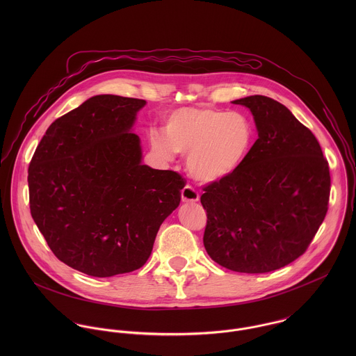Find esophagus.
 I'll return each mask as SVG.
<instances>
[{
    "label": "esophagus",
    "instance_id": "esophagus-1",
    "mask_svg": "<svg viewBox=\"0 0 356 356\" xmlns=\"http://www.w3.org/2000/svg\"><path fill=\"white\" fill-rule=\"evenodd\" d=\"M181 197H182V202H184V203H196V202H199V199H200L199 193H197L192 186H189V185H186V186L182 189Z\"/></svg>",
    "mask_w": 356,
    "mask_h": 356
}]
</instances>
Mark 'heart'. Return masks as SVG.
I'll return each mask as SVG.
<instances>
[{
	"instance_id": "b5f03b06",
	"label": "heart",
	"mask_w": 356,
	"mask_h": 356,
	"mask_svg": "<svg viewBox=\"0 0 356 356\" xmlns=\"http://www.w3.org/2000/svg\"><path fill=\"white\" fill-rule=\"evenodd\" d=\"M164 134L152 130L153 149L165 159L188 153L189 174L204 184L232 177L244 164L252 149L254 127L243 112L211 106H188L171 112Z\"/></svg>"
}]
</instances>
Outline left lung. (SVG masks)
<instances>
[{
    "label": "left lung",
    "instance_id": "left-lung-1",
    "mask_svg": "<svg viewBox=\"0 0 356 356\" xmlns=\"http://www.w3.org/2000/svg\"><path fill=\"white\" fill-rule=\"evenodd\" d=\"M233 104L254 115L257 140L232 177L204 188L205 251L218 264L259 274L305 254L327 212L329 164L315 136L281 102Z\"/></svg>",
    "mask_w": 356,
    "mask_h": 356
}]
</instances>
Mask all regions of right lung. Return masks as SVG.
Returning <instances> with one entry per match:
<instances>
[{"instance_id":"obj_1","label":"right lung","mask_w":356,"mask_h":356,"mask_svg":"<svg viewBox=\"0 0 356 356\" xmlns=\"http://www.w3.org/2000/svg\"><path fill=\"white\" fill-rule=\"evenodd\" d=\"M145 100L95 96L56 119L31 159V216L51 252L92 277L145 264L185 179L143 163L133 133Z\"/></svg>"}]
</instances>
